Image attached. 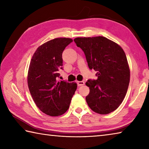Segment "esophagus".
Listing matches in <instances>:
<instances>
[{
	"label": "esophagus",
	"instance_id": "obj_1",
	"mask_svg": "<svg viewBox=\"0 0 149 149\" xmlns=\"http://www.w3.org/2000/svg\"><path fill=\"white\" fill-rule=\"evenodd\" d=\"M77 84L78 86H82V85H84L85 84V82L83 81H77Z\"/></svg>",
	"mask_w": 149,
	"mask_h": 149
}]
</instances>
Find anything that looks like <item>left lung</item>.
Masks as SVG:
<instances>
[{
  "label": "left lung",
  "mask_w": 149,
  "mask_h": 149,
  "mask_svg": "<svg viewBox=\"0 0 149 149\" xmlns=\"http://www.w3.org/2000/svg\"><path fill=\"white\" fill-rule=\"evenodd\" d=\"M74 42L86 57L89 69L97 72V79H89L90 92L85 99L92 110L108 114L119 107L130 84L127 58L120 45L104 37H77Z\"/></svg>",
  "instance_id": "1"
}]
</instances>
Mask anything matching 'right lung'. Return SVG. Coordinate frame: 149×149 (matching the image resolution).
I'll return each mask as SVG.
<instances>
[{"mask_svg": "<svg viewBox=\"0 0 149 149\" xmlns=\"http://www.w3.org/2000/svg\"><path fill=\"white\" fill-rule=\"evenodd\" d=\"M73 41L56 38L37 48L30 62L27 84L30 93L40 110L50 116L66 112L77 89L75 83L58 81L62 70V52Z\"/></svg>", "mask_w": 149, "mask_h": 149, "instance_id": "right-lung-1", "label": "right lung"}]
</instances>
